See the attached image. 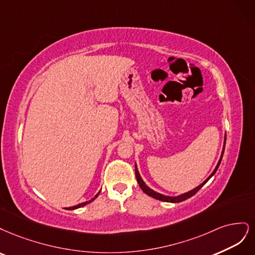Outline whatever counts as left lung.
<instances>
[{
    "label": "left lung",
    "mask_w": 255,
    "mask_h": 255,
    "mask_svg": "<svg viewBox=\"0 0 255 255\" xmlns=\"http://www.w3.org/2000/svg\"><path fill=\"white\" fill-rule=\"evenodd\" d=\"M225 146H226V136H225V144H224V148H223V152H221V155H220V159H219V161H218V163H217V165H216V167H215V169L213 170V172L212 174L207 178V180H204V181L200 184V185H198L197 187H195L194 190H192V191H190V192H187V193H184V194H181V195H179V196H176V197H171V196H165V195H163V194H160V193H157L155 191H153V190H151V188L149 187V186H147L146 185V183L143 181V179L141 178V176H139V172H138V170H137V168H136V164H135V177H136V181H137V183H138V185H139V187L142 188V191L146 194V195H148V196H150V197H152V198H154V199H157V200H161V201H164V202H172V203H176V202H181V201H184V200H186V199H188V198H191L192 196H194L197 192H198L200 188L207 183L209 180L214 176V174L216 172V170L218 169V167H219V165H220V162H221V159H223V155H224V152H225Z\"/></svg>",
    "instance_id": "8db88e82"
}]
</instances>
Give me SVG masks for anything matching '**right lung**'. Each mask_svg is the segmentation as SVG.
Instances as JSON below:
<instances>
[{
    "label": "right lung",
    "instance_id": "right-lung-1",
    "mask_svg": "<svg viewBox=\"0 0 255 255\" xmlns=\"http://www.w3.org/2000/svg\"><path fill=\"white\" fill-rule=\"evenodd\" d=\"M100 193L101 192H98L93 198L91 199V200H89V201H86V202H83V203H79V204H77V205H74V207H71V208H68V210H76V209H78V208H81V207H85V205H87L88 203H90V202H92L93 200H95V198H97V196L100 195Z\"/></svg>",
    "mask_w": 255,
    "mask_h": 255
}]
</instances>
